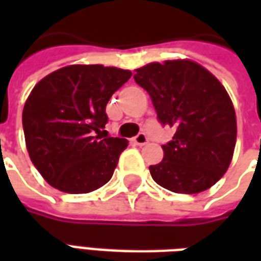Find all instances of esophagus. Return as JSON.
Wrapping results in <instances>:
<instances>
[{"label":"esophagus","instance_id":"1","mask_svg":"<svg viewBox=\"0 0 261 261\" xmlns=\"http://www.w3.org/2000/svg\"><path fill=\"white\" fill-rule=\"evenodd\" d=\"M133 141L136 142L137 145H145L148 142V137L147 134H144V133H140V134H137L136 137H134V140Z\"/></svg>","mask_w":261,"mask_h":261}]
</instances>
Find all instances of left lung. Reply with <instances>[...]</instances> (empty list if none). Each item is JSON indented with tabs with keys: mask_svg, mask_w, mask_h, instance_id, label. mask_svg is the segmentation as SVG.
Returning a JSON list of instances; mask_svg holds the SVG:
<instances>
[{
	"mask_svg": "<svg viewBox=\"0 0 261 261\" xmlns=\"http://www.w3.org/2000/svg\"><path fill=\"white\" fill-rule=\"evenodd\" d=\"M134 80L149 93L159 123L175 128L152 179L173 193L204 192L229 168L236 116L229 95L210 71L190 60L151 63Z\"/></svg>",
	"mask_w": 261,
	"mask_h": 261,
	"instance_id": "left-lung-1",
	"label": "left lung"
}]
</instances>
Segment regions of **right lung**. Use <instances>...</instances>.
I'll return each mask as SVG.
<instances>
[{
  "label": "right lung",
  "instance_id": "obj_1",
  "mask_svg": "<svg viewBox=\"0 0 261 261\" xmlns=\"http://www.w3.org/2000/svg\"><path fill=\"white\" fill-rule=\"evenodd\" d=\"M131 71L68 65L33 88L22 113L32 162L50 186L82 194L106 185L127 140L108 137L106 105Z\"/></svg>",
  "mask_w": 261,
  "mask_h": 261
}]
</instances>
